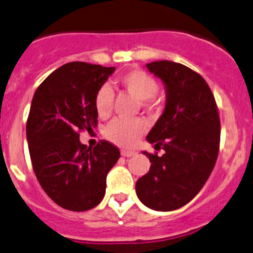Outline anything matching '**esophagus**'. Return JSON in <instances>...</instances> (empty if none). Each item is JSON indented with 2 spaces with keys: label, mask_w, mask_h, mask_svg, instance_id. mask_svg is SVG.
Listing matches in <instances>:
<instances>
[{
  "label": "esophagus",
  "mask_w": 253,
  "mask_h": 253,
  "mask_svg": "<svg viewBox=\"0 0 253 253\" xmlns=\"http://www.w3.org/2000/svg\"><path fill=\"white\" fill-rule=\"evenodd\" d=\"M134 151H132V150H122L121 151V155L124 156V157H132V156L134 155Z\"/></svg>",
  "instance_id": "34e87169"
}]
</instances>
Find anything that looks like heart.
<instances>
[{
  "label": "heart",
  "instance_id": "obj_1",
  "mask_svg": "<svg viewBox=\"0 0 253 253\" xmlns=\"http://www.w3.org/2000/svg\"><path fill=\"white\" fill-rule=\"evenodd\" d=\"M120 84L125 91L128 92L132 97L140 101V105L145 108H153L157 103L156 91L157 84L155 79L148 73L140 70H133L125 73L120 79ZM113 91L110 86L100 87L94 94V108L100 117L106 119L112 111ZM145 124L138 119L121 120L116 119L107 125L105 129L106 137L115 145L122 147H129L137 142L145 132Z\"/></svg>",
  "mask_w": 253,
  "mask_h": 253
}]
</instances>
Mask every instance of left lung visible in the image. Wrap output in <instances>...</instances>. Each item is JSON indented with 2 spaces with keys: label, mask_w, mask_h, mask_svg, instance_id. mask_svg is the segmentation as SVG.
Listing matches in <instances>:
<instances>
[{
  "label": "left lung",
  "mask_w": 253,
  "mask_h": 253,
  "mask_svg": "<svg viewBox=\"0 0 253 253\" xmlns=\"http://www.w3.org/2000/svg\"><path fill=\"white\" fill-rule=\"evenodd\" d=\"M146 67L161 80L166 92L164 112L146 140L165 153L143 151L151 167L136 182V193L148 209L173 211L201 191L213 169L219 117L209 84L195 71L171 61H155Z\"/></svg>",
  "instance_id": "left-lung-1"
}]
</instances>
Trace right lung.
<instances>
[{
  "label": "right lung",
  "mask_w": 253,
  "mask_h": 253,
  "mask_svg": "<svg viewBox=\"0 0 253 253\" xmlns=\"http://www.w3.org/2000/svg\"><path fill=\"white\" fill-rule=\"evenodd\" d=\"M86 62H70L36 89L26 125L35 174L52 201L82 212L102 201L106 177L120 159L119 148L100 141L82 145L80 131L97 126L94 94L115 72Z\"/></svg>",
  "instance_id": "1"
}]
</instances>
